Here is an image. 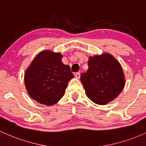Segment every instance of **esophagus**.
Instances as JSON below:
<instances>
[{"instance_id":"esophagus-1","label":"esophagus","mask_w":146,"mask_h":146,"mask_svg":"<svg viewBox=\"0 0 146 146\" xmlns=\"http://www.w3.org/2000/svg\"><path fill=\"white\" fill-rule=\"evenodd\" d=\"M74 76L76 78H80V77H81V74L79 72H76L74 74Z\"/></svg>"}]
</instances>
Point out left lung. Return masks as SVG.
Returning <instances> with one entry per match:
<instances>
[{"mask_svg": "<svg viewBox=\"0 0 146 146\" xmlns=\"http://www.w3.org/2000/svg\"><path fill=\"white\" fill-rule=\"evenodd\" d=\"M81 81L88 97L98 105L113 101L125 86L120 63L108 53L90 57L88 70L81 74Z\"/></svg>", "mask_w": 146, "mask_h": 146, "instance_id": "8db88e82", "label": "left lung"}]
</instances>
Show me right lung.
<instances>
[{
    "label": "right lung",
    "mask_w": 146,
    "mask_h": 146,
    "mask_svg": "<svg viewBox=\"0 0 146 146\" xmlns=\"http://www.w3.org/2000/svg\"><path fill=\"white\" fill-rule=\"evenodd\" d=\"M63 56L50 50L38 54L25 74V85L29 96L39 104L52 106L65 94L68 82L74 78Z\"/></svg>",
    "instance_id": "obj_1"
}]
</instances>
